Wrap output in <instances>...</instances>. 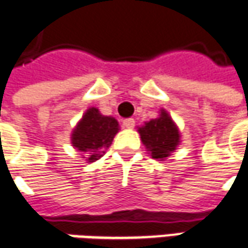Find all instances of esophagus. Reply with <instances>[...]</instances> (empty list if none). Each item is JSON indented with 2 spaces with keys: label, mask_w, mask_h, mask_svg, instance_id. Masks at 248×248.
I'll return each mask as SVG.
<instances>
[{
  "label": "esophagus",
  "mask_w": 248,
  "mask_h": 248,
  "mask_svg": "<svg viewBox=\"0 0 248 248\" xmlns=\"http://www.w3.org/2000/svg\"><path fill=\"white\" fill-rule=\"evenodd\" d=\"M122 124H124V127H126V129H133L134 124H136V121L133 118L124 119V121H122Z\"/></svg>",
  "instance_id": "obj_1"
}]
</instances>
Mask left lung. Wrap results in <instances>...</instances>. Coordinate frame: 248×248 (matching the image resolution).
<instances>
[{
	"label": "left lung",
	"mask_w": 248,
	"mask_h": 248,
	"mask_svg": "<svg viewBox=\"0 0 248 248\" xmlns=\"http://www.w3.org/2000/svg\"><path fill=\"white\" fill-rule=\"evenodd\" d=\"M137 129L142 143L154 160L164 161L181 142L178 126L165 108H161L157 118L150 119Z\"/></svg>",
	"instance_id": "left-lung-1"
}]
</instances>
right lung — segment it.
Masks as SVG:
<instances>
[{
    "label": "right lung",
    "mask_w": 248,
    "mask_h": 248,
    "mask_svg": "<svg viewBox=\"0 0 248 248\" xmlns=\"http://www.w3.org/2000/svg\"><path fill=\"white\" fill-rule=\"evenodd\" d=\"M118 131L117 119L100 114L96 107H90L72 130L71 143L87 162H95L105 154Z\"/></svg>",
    "instance_id": "add662e5"
}]
</instances>
